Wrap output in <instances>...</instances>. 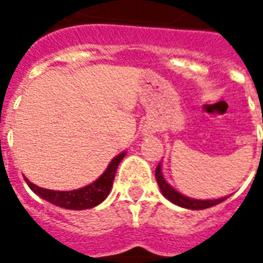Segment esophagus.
Instances as JSON below:
<instances>
[{"mask_svg":"<svg viewBox=\"0 0 263 263\" xmlns=\"http://www.w3.org/2000/svg\"><path fill=\"white\" fill-rule=\"evenodd\" d=\"M155 132V128L151 125H145L142 129V134L143 135H151V134H154Z\"/></svg>","mask_w":263,"mask_h":263,"instance_id":"34e87169","label":"esophagus"}]
</instances>
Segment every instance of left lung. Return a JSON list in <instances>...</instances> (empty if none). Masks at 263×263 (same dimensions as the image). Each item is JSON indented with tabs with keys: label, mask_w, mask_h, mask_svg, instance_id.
<instances>
[{
	"label": "left lung",
	"mask_w": 263,
	"mask_h": 263,
	"mask_svg": "<svg viewBox=\"0 0 263 263\" xmlns=\"http://www.w3.org/2000/svg\"><path fill=\"white\" fill-rule=\"evenodd\" d=\"M155 177H156V182L159 184V189L162 194L165 196L169 201H172L173 204H176L179 207H183V209L189 210H204L209 209V207H213V205H217V204L222 203L224 200H227L228 197L222 198H214V200H197V198H192L184 196V194L179 193L177 190L172 187L169 183L166 182L165 177L162 175V165H158L156 171H155Z\"/></svg>",
	"instance_id": "obj_1"
}]
</instances>
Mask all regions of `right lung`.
Segmentation results:
<instances>
[{
	"label": "right lung",
	"instance_id": "add662e5",
	"mask_svg": "<svg viewBox=\"0 0 263 263\" xmlns=\"http://www.w3.org/2000/svg\"><path fill=\"white\" fill-rule=\"evenodd\" d=\"M126 152H121L117 155L114 159L109 162L108 167L104 171L101 176L97 180H94L90 184H87L84 187L77 189V190H70V192H58V190H48V189L39 187L36 184L31 183L25 177V182L31 190L39 197L46 200L49 203L54 204L58 207L67 210H87L96 207L100 203H103L107 198V196L111 192L112 183H114L115 172L117 167L121 163V160L124 159Z\"/></svg>",
	"mask_w": 263,
	"mask_h": 263
}]
</instances>
